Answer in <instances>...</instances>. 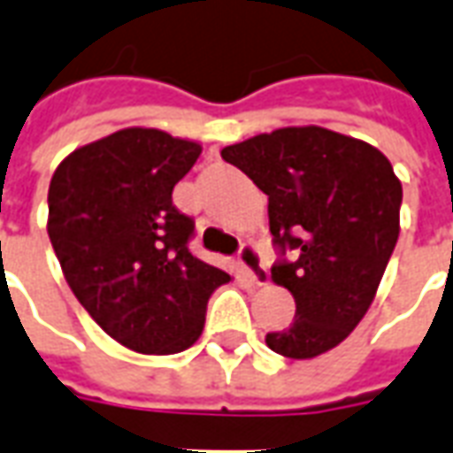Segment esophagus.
<instances>
[{
	"label": "esophagus",
	"mask_w": 453,
	"mask_h": 453,
	"mask_svg": "<svg viewBox=\"0 0 453 453\" xmlns=\"http://www.w3.org/2000/svg\"><path fill=\"white\" fill-rule=\"evenodd\" d=\"M237 259H240V266L245 269L247 274L252 276V281H255V284H265V281H266V269H265V259H262V252H259V247L252 245V242H245V245H240Z\"/></svg>",
	"instance_id": "esophagus-1"
}]
</instances>
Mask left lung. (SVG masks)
<instances>
[{
	"instance_id": "1",
	"label": "left lung",
	"mask_w": 453,
	"mask_h": 453,
	"mask_svg": "<svg viewBox=\"0 0 453 453\" xmlns=\"http://www.w3.org/2000/svg\"><path fill=\"white\" fill-rule=\"evenodd\" d=\"M220 157L269 196L272 279L296 301L294 323L266 334L269 349L313 359L337 347L369 311L398 242L403 187L390 162L318 126L255 135Z\"/></svg>"
}]
</instances>
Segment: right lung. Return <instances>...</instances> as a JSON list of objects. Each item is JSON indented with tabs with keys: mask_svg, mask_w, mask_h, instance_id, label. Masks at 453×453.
Returning a JSON list of instances; mask_svg holds the SVG:
<instances>
[{
	"mask_svg": "<svg viewBox=\"0 0 453 453\" xmlns=\"http://www.w3.org/2000/svg\"><path fill=\"white\" fill-rule=\"evenodd\" d=\"M201 145L126 128L74 150L48 188V235L67 284L104 333L140 354L198 340L230 276L191 255L194 220L172 203Z\"/></svg>",
	"mask_w": 453,
	"mask_h": 453,
	"instance_id": "add662e5",
	"label": "right lung"
}]
</instances>
